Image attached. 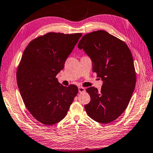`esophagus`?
<instances>
[{
    "instance_id": "obj_1",
    "label": "esophagus",
    "mask_w": 153,
    "mask_h": 153,
    "mask_svg": "<svg viewBox=\"0 0 153 153\" xmlns=\"http://www.w3.org/2000/svg\"><path fill=\"white\" fill-rule=\"evenodd\" d=\"M79 92L80 93H84V92H85V88L84 87H82V86H80V87H79Z\"/></svg>"
}]
</instances>
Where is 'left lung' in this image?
<instances>
[{"label":"left lung","instance_id":"8db88e82","mask_svg":"<svg viewBox=\"0 0 153 153\" xmlns=\"http://www.w3.org/2000/svg\"><path fill=\"white\" fill-rule=\"evenodd\" d=\"M93 62V71L103 81L100 91L86 89L91 101L86 113L95 121L110 123L127 107L136 85V73L131 52L126 43L105 30L86 34L79 42Z\"/></svg>","mask_w":153,"mask_h":153}]
</instances>
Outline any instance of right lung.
Masks as SVG:
<instances>
[{
    "label": "right lung",
    "instance_id": "1",
    "mask_svg": "<svg viewBox=\"0 0 153 153\" xmlns=\"http://www.w3.org/2000/svg\"><path fill=\"white\" fill-rule=\"evenodd\" d=\"M81 36L48 33L30 41L23 52L16 71L17 85L28 111L43 125L64 119L79 92L74 85H62L56 76Z\"/></svg>",
    "mask_w": 153,
    "mask_h": 153
}]
</instances>
